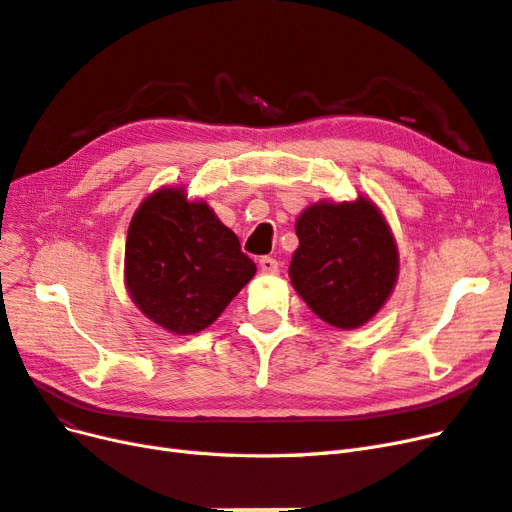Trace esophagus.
<instances>
[{"instance_id": "obj_1", "label": "esophagus", "mask_w": 512, "mask_h": 512, "mask_svg": "<svg viewBox=\"0 0 512 512\" xmlns=\"http://www.w3.org/2000/svg\"><path fill=\"white\" fill-rule=\"evenodd\" d=\"M259 270L263 274H276L278 272V261L272 257H261L259 259Z\"/></svg>"}]
</instances>
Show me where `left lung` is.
Returning <instances> with one entry per match:
<instances>
[{
    "mask_svg": "<svg viewBox=\"0 0 512 512\" xmlns=\"http://www.w3.org/2000/svg\"><path fill=\"white\" fill-rule=\"evenodd\" d=\"M300 246L289 266L293 289L315 315L338 329L366 325L398 283L400 251L370 197L321 200L295 221Z\"/></svg>",
    "mask_w": 512,
    "mask_h": 512,
    "instance_id": "1",
    "label": "left lung"
}]
</instances>
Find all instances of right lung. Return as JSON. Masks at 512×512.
<instances>
[{
	"label": "right lung",
	"instance_id": "add662e5",
	"mask_svg": "<svg viewBox=\"0 0 512 512\" xmlns=\"http://www.w3.org/2000/svg\"><path fill=\"white\" fill-rule=\"evenodd\" d=\"M255 272L238 236L185 187H159L131 217L125 287L142 315L170 334L202 332Z\"/></svg>",
	"mask_w": 512,
	"mask_h": 512
}]
</instances>
